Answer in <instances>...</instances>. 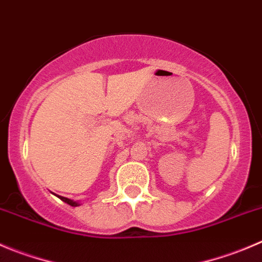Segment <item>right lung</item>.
Listing matches in <instances>:
<instances>
[{
    "label": "right lung",
    "instance_id": "1",
    "mask_svg": "<svg viewBox=\"0 0 262 262\" xmlns=\"http://www.w3.org/2000/svg\"><path fill=\"white\" fill-rule=\"evenodd\" d=\"M58 199L61 200V201H63L65 202V204H68V205H70V206H79V202H75V201H73V200H69V199H67V197H62V195H57Z\"/></svg>",
    "mask_w": 262,
    "mask_h": 262
}]
</instances>
